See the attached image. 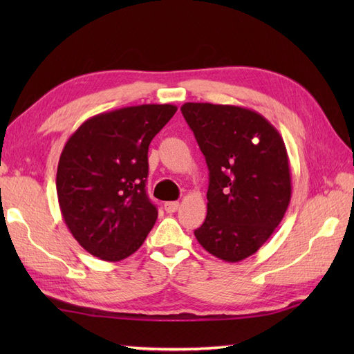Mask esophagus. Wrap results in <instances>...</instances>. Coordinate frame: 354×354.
<instances>
[{
  "label": "esophagus",
  "mask_w": 354,
  "mask_h": 354,
  "mask_svg": "<svg viewBox=\"0 0 354 354\" xmlns=\"http://www.w3.org/2000/svg\"><path fill=\"white\" fill-rule=\"evenodd\" d=\"M164 208H165V212H167V213H175L176 209L179 208V202H178V201L165 202V204H164Z\"/></svg>",
  "instance_id": "esophagus-1"
}]
</instances>
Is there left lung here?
<instances>
[{
  "instance_id": "8db88e82",
  "label": "left lung",
  "mask_w": 354,
  "mask_h": 354,
  "mask_svg": "<svg viewBox=\"0 0 354 354\" xmlns=\"http://www.w3.org/2000/svg\"><path fill=\"white\" fill-rule=\"evenodd\" d=\"M181 112L209 171L207 217L194 236L221 260L250 257L272 236L290 202V167L281 135L246 108L184 103Z\"/></svg>"
}]
</instances>
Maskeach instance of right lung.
<instances>
[{"label":"right lung","mask_w":354,"mask_h":354,"mask_svg":"<svg viewBox=\"0 0 354 354\" xmlns=\"http://www.w3.org/2000/svg\"><path fill=\"white\" fill-rule=\"evenodd\" d=\"M173 104H140L94 115L66 141L56 190L66 227L104 261L129 257L158 217L146 193L147 152L175 115Z\"/></svg>","instance_id":"right-lung-1"}]
</instances>
